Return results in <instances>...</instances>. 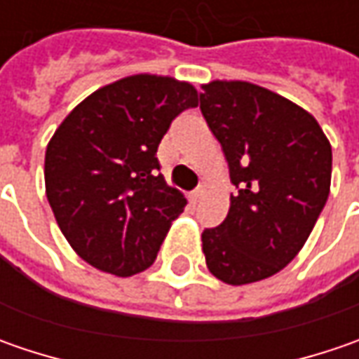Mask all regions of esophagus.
Masks as SVG:
<instances>
[{"instance_id":"1","label":"esophagus","mask_w":359,"mask_h":359,"mask_svg":"<svg viewBox=\"0 0 359 359\" xmlns=\"http://www.w3.org/2000/svg\"><path fill=\"white\" fill-rule=\"evenodd\" d=\"M201 196H203V187H196V189L189 194V201H191V203H198V201L201 200Z\"/></svg>"}]
</instances>
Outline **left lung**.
<instances>
[{"label": "left lung", "instance_id": "obj_1", "mask_svg": "<svg viewBox=\"0 0 359 359\" xmlns=\"http://www.w3.org/2000/svg\"><path fill=\"white\" fill-rule=\"evenodd\" d=\"M200 109L228 159L238 196L203 229L208 269L229 285L283 269L310 238L332 182V145L304 107L248 81L201 86Z\"/></svg>", "mask_w": 359, "mask_h": 359}]
</instances>
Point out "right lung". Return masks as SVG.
Here are the masks:
<instances>
[{
  "instance_id": "add662e5",
  "label": "right lung",
  "mask_w": 359,
  "mask_h": 359,
  "mask_svg": "<svg viewBox=\"0 0 359 359\" xmlns=\"http://www.w3.org/2000/svg\"><path fill=\"white\" fill-rule=\"evenodd\" d=\"M198 91L168 76H130L88 95L46 149V194L55 222L93 268L128 278L147 269L187 200L156 158L170 123Z\"/></svg>"
}]
</instances>
